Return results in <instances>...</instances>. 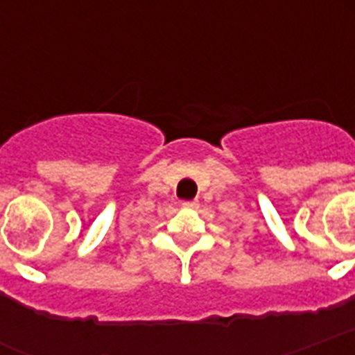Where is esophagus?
<instances>
[{"label":"esophagus","mask_w":355,"mask_h":355,"mask_svg":"<svg viewBox=\"0 0 355 355\" xmlns=\"http://www.w3.org/2000/svg\"><path fill=\"white\" fill-rule=\"evenodd\" d=\"M182 208H186V210H195V208H199V200H184Z\"/></svg>","instance_id":"esophagus-1"}]
</instances>
